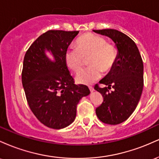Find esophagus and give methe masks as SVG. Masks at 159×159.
Wrapping results in <instances>:
<instances>
[{
  "label": "esophagus",
  "instance_id": "obj_1",
  "mask_svg": "<svg viewBox=\"0 0 159 159\" xmlns=\"http://www.w3.org/2000/svg\"><path fill=\"white\" fill-rule=\"evenodd\" d=\"M89 89H90V92H93V91H94V88L93 87H91V86H90V87H89Z\"/></svg>",
  "mask_w": 159,
  "mask_h": 159
}]
</instances>
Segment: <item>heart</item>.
I'll return each instance as SVG.
<instances>
[{"mask_svg": "<svg viewBox=\"0 0 159 159\" xmlns=\"http://www.w3.org/2000/svg\"><path fill=\"white\" fill-rule=\"evenodd\" d=\"M89 68L76 75V81L90 84L101 78L103 72H110L117 58V50L114 44L107 43L102 36L88 34L76 41V47H70L65 54V61L69 69L77 72L83 66L84 58L88 57Z\"/></svg>", "mask_w": 159, "mask_h": 159, "instance_id": "1", "label": "heart"}]
</instances>
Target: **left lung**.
<instances>
[{
    "label": "left lung",
    "instance_id": "1",
    "mask_svg": "<svg viewBox=\"0 0 159 159\" xmlns=\"http://www.w3.org/2000/svg\"><path fill=\"white\" fill-rule=\"evenodd\" d=\"M114 42L117 58L109 73L99 81L107 86H95L103 96V102L96 107V114L104 123L116 125L126 120L135 110L143 87V64L134 42L127 35L114 29L93 30ZM112 86L114 90H109Z\"/></svg>",
    "mask_w": 159,
    "mask_h": 159
}]
</instances>
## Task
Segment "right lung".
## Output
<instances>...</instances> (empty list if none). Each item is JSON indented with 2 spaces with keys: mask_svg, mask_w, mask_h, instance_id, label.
I'll return each instance as SVG.
<instances>
[{
  "mask_svg": "<svg viewBox=\"0 0 159 159\" xmlns=\"http://www.w3.org/2000/svg\"><path fill=\"white\" fill-rule=\"evenodd\" d=\"M79 31L48 30L39 36L25 55L21 81L30 110L47 127L61 129L75 119L80 99L90 94L75 84L65 61L69 45ZM50 52L52 61L46 56Z\"/></svg>",
  "mask_w": 159,
  "mask_h": 159,
  "instance_id": "obj_1",
  "label": "right lung"
}]
</instances>
